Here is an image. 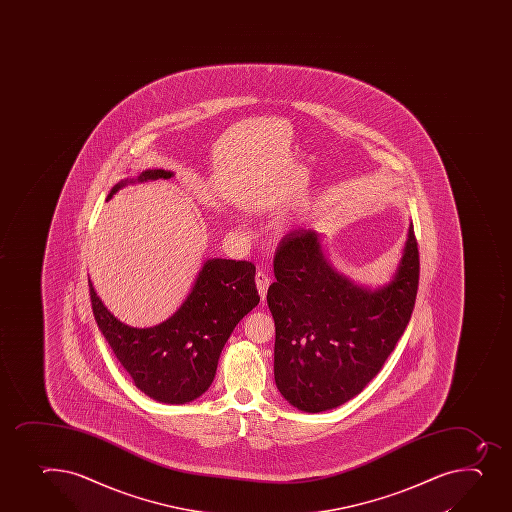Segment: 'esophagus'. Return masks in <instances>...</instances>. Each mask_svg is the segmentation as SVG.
<instances>
[{"instance_id":"1","label":"esophagus","mask_w":512,"mask_h":512,"mask_svg":"<svg viewBox=\"0 0 512 512\" xmlns=\"http://www.w3.org/2000/svg\"><path fill=\"white\" fill-rule=\"evenodd\" d=\"M255 284H257V290H259L260 297L264 300L265 297H267V290H269V275L264 274V272H259V274L255 275Z\"/></svg>"}]
</instances>
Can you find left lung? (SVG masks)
Returning <instances> with one entry per match:
<instances>
[{"label": "left lung", "instance_id": "obj_1", "mask_svg": "<svg viewBox=\"0 0 512 512\" xmlns=\"http://www.w3.org/2000/svg\"><path fill=\"white\" fill-rule=\"evenodd\" d=\"M274 272L267 304L277 389L302 412L340 407L379 374L409 324L419 285L414 225L392 279L379 287L340 274L315 230L280 242Z\"/></svg>", "mask_w": 512, "mask_h": 512}]
</instances>
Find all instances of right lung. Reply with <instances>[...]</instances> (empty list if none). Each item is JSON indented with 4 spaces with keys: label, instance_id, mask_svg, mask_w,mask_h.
<instances>
[{
    "label": "right lung",
    "instance_id": "right-lung-1",
    "mask_svg": "<svg viewBox=\"0 0 512 512\" xmlns=\"http://www.w3.org/2000/svg\"><path fill=\"white\" fill-rule=\"evenodd\" d=\"M163 168L123 178L108 200L132 183L168 180ZM90 284L98 329L133 379L150 399L162 404H188L207 392L217 374L218 359L238 322L259 305L255 265L245 260H203L192 289L167 320L153 327L123 324Z\"/></svg>",
    "mask_w": 512,
    "mask_h": 512
}]
</instances>
